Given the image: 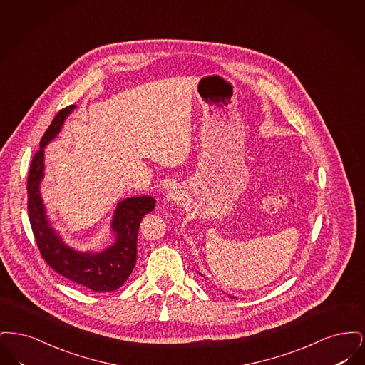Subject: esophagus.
<instances>
[{
    "instance_id": "1",
    "label": "esophagus",
    "mask_w": 365,
    "mask_h": 365,
    "mask_svg": "<svg viewBox=\"0 0 365 365\" xmlns=\"http://www.w3.org/2000/svg\"><path fill=\"white\" fill-rule=\"evenodd\" d=\"M182 198H183V197H182L180 191L178 190V189H175V187L167 192V200H168L170 202H173V204L180 202Z\"/></svg>"
}]
</instances>
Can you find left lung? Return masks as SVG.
Listing matches in <instances>:
<instances>
[{
  "mask_svg": "<svg viewBox=\"0 0 365 365\" xmlns=\"http://www.w3.org/2000/svg\"><path fill=\"white\" fill-rule=\"evenodd\" d=\"M230 298H235V297H231V295H230Z\"/></svg>",
  "mask_w": 365,
  "mask_h": 365,
  "instance_id": "left-lung-1",
  "label": "left lung"
}]
</instances>
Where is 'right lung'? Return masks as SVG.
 Listing matches in <instances>:
<instances>
[{
	"mask_svg": "<svg viewBox=\"0 0 365 365\" xmlns=\"http://www.w3.org/2000/svg\"><path fill=\"white\" fill-rule=\"evenodd\" d=\"M75 108V105H70L54 116L41 139L39 150L33 157L27 179L29 219L43 260L57 274L97 293L113 292L124 284L134 269L139 226L142 217L155 209L156 200L142 195L120 201L110 225L115 243L100 253L75 250L58 237L48 220L39 186L45 175V146L57 137L67 116Z\"/></svg>",
	"mask_w": 365,
	"mask_h": 365,
	"instance_id": "obj_1",
	"label": "right lung"
}]
</instances>
